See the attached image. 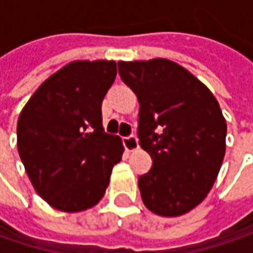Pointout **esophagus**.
I'll use <instances>...</instances> for the list:
<instances>
[{"instance_id": "1", "label": "esophagus", "mask_w": 253, "mask_h": 253, "mask_svg": "<svg viewBox=\"0 0 253 253\" xmlns=\"http://www.w3.org/2000/svg\"><path fill=\"white\" fill-rule=\"evenodd\" d=\"M124 146H125V149L128 152H135L139 149V142H138V138L135 136V135H131V136H125L124 139Z\"/></svg>"}]
</instances>
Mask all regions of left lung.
I'll list each match as a JSON object with an SVG mask.
<instances>
[{"mask_svg":"<svg viewBox=\"0 0 253 253\" xmlns=\"http://www.w3.org/2000/svg\"><path fill=\"white\" fill-rule=\"evenodd\" d=\"M139 101L138 136L152 169L138 179L143 204L179 217L207 197L225 155L227 122L204 84L168 59L118 62Z\"/></svg>","mask_w":253,"mask_h":253,"instance_id":"obj_1","label":"left lung"}]
</instances>
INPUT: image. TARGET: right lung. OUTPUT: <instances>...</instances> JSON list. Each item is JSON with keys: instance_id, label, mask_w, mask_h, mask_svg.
<instances>
[{"instance_id": "right-lung-1", "label": "right lung", "mask_w": 253, "mask_h": 253, "mask_svg": "<svg viewBox=\"0 0 253 253\" xmlns=\"http://www.w3.org/2000/svg\"><path fill=\"white\" fill-rule=\"evenodd\" d=\"M114 60H76L39 85L18 118V152L36 193L64 212L94 207L121 161L120 136L104 132L101 104Z\"/></svg>"}]
</instances>
